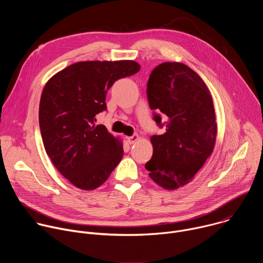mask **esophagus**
Segmentation results:
<instances>
[{
	"label": "esophagus",
	"mask_w": 263,
	"mask_h": 263,
	"mask_svg": "<svg viewBox=\"0 0 263 263\" xmlns=\"http://www.w3.org/2000/svg\"><path fill=\"white\" fill-rule=\"evenodd\" d=\"M138 139H139V136H138L137 134H133L132 136H129V137H127V140H128V142H129L130 144H132V143L136 142Z\"/></svg>",
	"instance_id": "1"
}]
</instances>
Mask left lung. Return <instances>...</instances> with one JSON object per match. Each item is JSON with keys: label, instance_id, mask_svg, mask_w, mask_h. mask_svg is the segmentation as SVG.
Listing matches in <instances>:
<instances>
[{"label": "left lung", "instance_id": "1", "mask_svg": "<svg viewBox=\"0 0 263 263\" xmlns=\"http://www.w3.org/2000/svg\"><path fill=\"white\" fill-rule=\"evenodd\" d=\"M154 121L165 133L153 135V156L144 165L159 186L174 191L189 183L211 155L216 139L210 91L199 74L180 62L156 66L146 84Z\"/></svg>", "mask_w": 263, "mask_h": 263}]
</instances>
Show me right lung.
<instances>
[{
    "instance_id": "1",
    "label": "right lung",
    "mask_w": 263,
    "mask_h": 263,
    "mask_svg": "<svg viewBox=\"0 0 263 263\" xmlns=\"http://www.w3.org/2000/svg\"><path fill=\"white\" fill-rule=\"evenodd\" d=\"M139 69L132 60L82 61L60 70L45 85L40 127L46 152L78 189H98L122 160V141L97 125L96 116L107 109L106 93L114 83Z\"/></svg>"
}]
</instances>
